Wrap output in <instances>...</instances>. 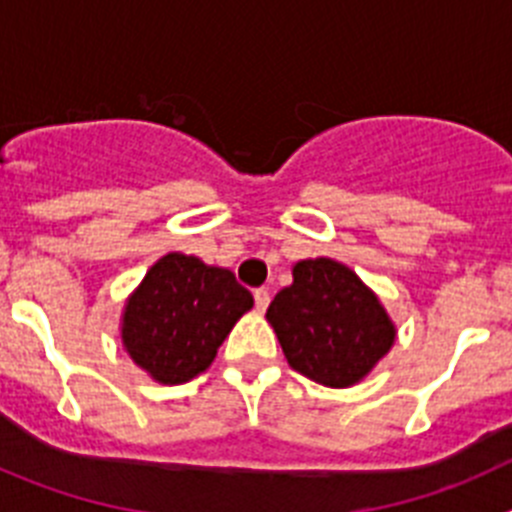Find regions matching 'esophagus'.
<instances>
[{"mask_svg": "<svg viewBox=\"0 0 512 512\" xmlns=\"http://www.w3.org/2000/svg\"><path fill=\"white\" fill-rule=\"evenodd\" d=\"M253 302H256V310H259V312H264L266 307H269V302H271L269 289H266V287L253 289Z\"/></svg>", "mask_w": 512, "mask_h": 512, "instance_id": "obj_1", "label": "esophagus"}]
</instances>
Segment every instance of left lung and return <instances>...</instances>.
<instances>
[{"label":"left lung","instance_id":"1","mask_svg":"<svg viewBox=\"0 0 512 512\" xmlns=\"http://www.w3.org/2000/svg\"><path fill=\"white\" fill-rule=\"evenodd\" d=\"M266 310L289 366L325 387H351L395 343V323L356 271L333 259H305Z\"/></svg>","mask_w":512,"mask_h":512}]
</instances>
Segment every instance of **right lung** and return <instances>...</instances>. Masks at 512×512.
<instances>
[{"instance_id": "1", "label": "right lung", "mask_w": 512, "mask_h": 512, "mask_svg": "<svg viewBox=\"0 0 512 512\" xmlns=\"http://www.w3.org/2000/svg\"><path fill=\"white\" fill-rule=\"evenodd\" d=\"M251 307V292L235 282L233 271L187 253H166L125 305L122 346L156 382L184 384L212 364Z\"/></svg>"}]
</instances>
